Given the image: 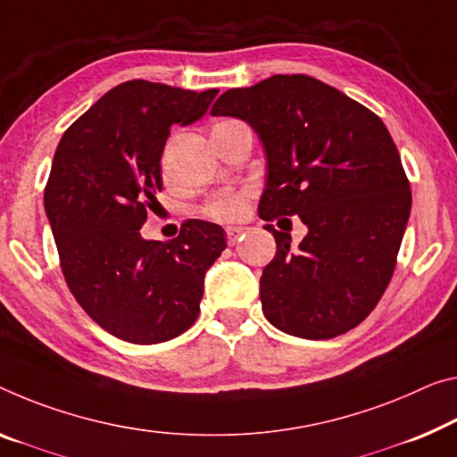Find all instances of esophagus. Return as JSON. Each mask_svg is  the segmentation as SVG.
<instances>
[{"label":"esophagus","instance_id":"1","mask_svg":"<svg viewBox=\"0 0 457 457\" xmlns=\"http://www.w3.org/2000/svg\"><path fill=\"white\" fill-rule=\"evenodd\" d=\"M245 227H227V238H228V245H237L241 241V237L245 235Z\"/></svg>","mask_w":457,"mask_h":457}]
</instances>
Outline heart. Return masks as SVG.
Returning a JSON list of instances; mask_svg holds the SVG:
<instances>
[{
  "instance_id": "1",
  "label": "heart",
  "mask_w": 457,
  "mask_h": 457,
  "mask_svg": "<svg viewBox=\"0 0 457 457\" xmlns=\"http://www.w3.org/2000/svg\"><path fill=\"white\" fill-rule=\"evenodd\" d=\"M224 124H233V120H224L216 126H224ZM247 204H249V192H245V189H227V192H220L219 195H214V198L208 202L204 212L210 216V219H216V220H237L247 212Z\"/></svg>"
}]
</instances>
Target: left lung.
I'll use <instances>...</instances> for the list:
<instances>
[{"mask_svg":"<svg viewBox=\"0 0 457 457\" xmlns=\"http://www.w3.org/2000/svg\"><path fill=\"white\" fill-rule=\"evenodd\" d=\"M210 114L245 120L262 140L259 216H298L308 230L290 247V233L265 224L278 245L259 282L265 319L302 339H333L360 325L390 284L411 214L388 129L308 75L228 89Z\"/></svg>","mask_w":457,"mask_h":457,"instance_id":"left-lung-1","label":"left lung"}]
</instances>
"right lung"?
<instances>
[{
    "instance_id": "add662e5",
    "label": "right lung",
    "mask_w": 457,
    "mask_h": 457,
    "mask_svg": "<svg viewBox=\"0 0 457 457\" xmlns=\"http://www.w3.org/2000/svg\"><path fill=\"white\" fill-rule=\"evenodd\" d=\"M216 94L120 83L69 126L54 153L45 212L62 276L83 311L122 341L153 345L187 331L206 271L227 249L222 227L195 219L171 241L140 237L163 186L171 126L200 120Z\"/></svg>"
}]
</instances>
